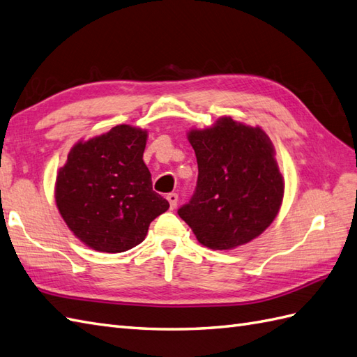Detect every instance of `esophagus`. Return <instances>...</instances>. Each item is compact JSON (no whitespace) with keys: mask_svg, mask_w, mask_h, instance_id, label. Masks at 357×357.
Here are the masks:
<instances>
[{"mask_svg":"<svg viewBox=\"0 0 357 357\" xmlns=\"http://www.w3.org/2000/svg\"><path fill=\"white\" fill-rule=\"evenodd\" d=\"M167 201H169V204H170V208L175 210L176 205H178V195H176V193L167 195Z\"/></svg>","mask_w":357,"mask_h":357,"instance_id":"esophagus-1","label":"esophagus"}]
</instances>
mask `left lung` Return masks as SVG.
Segmentation results:
<instances>
[{
  "instance_id": "1",
  "label": "left lung",
  "mask_w": 357,
  "mask_h": 357,
  "mask_svg": "<svg viewBox=\"0 0 357 357\" xmlns=\"http://www.w3.org/2000/svg\"><path fill=\"white\" fill-rule=\"evenodd\" d=\"M187 138L199 175L179 218L210 250L229 251L259 237L275 220L284 196L266 132L225 115L208 128L190 129Z\"/></svg>"
}]
</instances>
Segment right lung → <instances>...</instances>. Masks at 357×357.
<instances>
[{
  "instance_id": "right-lung-1",
  "label": "right lung",
  "mask_w": 357,
  "mask_h": 357,
  "mask_svg": "<svg viewBox=\"0 0 357 357\" xmlns=\"http://www.w3.org/2000/svg\"><path fill=\"white\" fill-rule=\"evenodd\" d=\"M147 130L119 124L71 147L54 184L56 206L82 243L123 252L144 240L151 222L169 210L152 190L143 161Z\"/></svg>"
}]
</instances>
